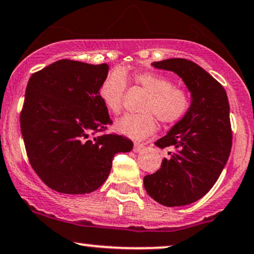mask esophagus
<instances>
[{
	"mask_svg": "<svg viewBox=\"0 0 254 254\" xmlns=\"http://www.w3.org/2000/svg\"><path fill=\"white\" fill-rule=\"evenodd\" d=\"M143 150H144V145L140 144V143H135V145H133V151L140 152Z\"/></svg>",
	"mask_w": 254,
	"mask_h": 254,
	"instance_id": "1",
	"label": "esophagus"
}]
</instances>
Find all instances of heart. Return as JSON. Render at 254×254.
Listing matches in <instances>:
<instances>
[{
	"instance_id": "1",
	"label": "heart",
	"mask_w": 254,
	"mask_h": 254,
	"mask_svg": "<svg viewBox=\"0 0 254 254\" xmlns=\"http://www.w3.org/2000/svg\"><path fill=\"white\" fill-rule=\"evenodd\" d=\"M127 79L148 93L142 105L143 114H125L116 121V130L132 139H143L155 132L157 122L173 124L187 115L190 94L186 88L175 86L169 78L155 72H135L127 75L114 69L99 87V98L108 111L118 114L122 109Z\"/></svg>"
}]
</instances>
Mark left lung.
Instances as JSON below:
<instances>
[{
  "label": "left lung",
  "instance_id": "1",
  "mask_svg": "<svg viewBox=\"0 0 254 254\" xmlns=\"http://www.w3.org/2000/svg\"><path fill=\"white\" fill-rule=\"evenodd\" d=\"M160 69L176 73L190 92L187 115L156 140L168 152L156 173L144 176V188L158 203L186 206L204 196L226 166L232 148L230 104L222 85L187 59L152 63Z\"/></svg>",
  "mask_w": 254,
  "mask_h": 254
}]
</instances>
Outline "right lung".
Masks as SVG:
<instances>
[{
  "instance_id": "add662e5",
  "label": "right lung",
  "mask_w": 254,
  "mask_h": 254,
  "mask_svg": "<svg viewBox=\"0 0 254 254\" xmlns=\"http://www.w3.org/2000/svg\"><path fill=\"white\" fill-rule=\"evenodd\" d=\"M109 65L59 60L32 74L20 116L29 163L46 186L63 194L92 193L117 152L133 143L100 133L112 123L99 98Z\"/></svg>"
}]
</instances>
